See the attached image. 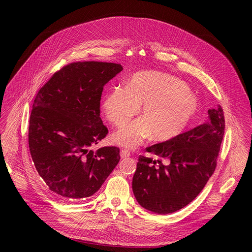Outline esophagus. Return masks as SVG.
<instances>
[{
	"mask_svg": "<svg viewBox=\"0 0 252 252\" xmlns=\"http://www.w3.org/2000/svg\"><path fill=\"white\" fill-rule=\"evenodd\" d=\"M130 154H129V152L127 151V150H122L121 151V157L122 158H126V157H128Z\"/></svg>",
	"mask_w": 252,
	"mask_h": 252,
	"instance_id": "obj_1",
	"label": "esophagus"
}]
</instances>
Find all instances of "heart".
Here are the masks:
<instances>
[{"label": "heart", "mask_w": 252, "mask_h": 252, "mask_svg": "<svg viewBox=\"0 0 252 252\" xmlns=\"http://www.w3.org/2000/svg\"><path fill=\"white\" fill-rule=\"evenodd\" d=\"M142 106L143 116L112 135L114 144L136 148L153 134L159 141L170 140L185 130L199 112L198 99L180 79L156 71H142L126 86L115 87L105 95L102 109L107 121L121 126Z\"/></svg>", "instance_id": "b5f03b06"}]
</instances>
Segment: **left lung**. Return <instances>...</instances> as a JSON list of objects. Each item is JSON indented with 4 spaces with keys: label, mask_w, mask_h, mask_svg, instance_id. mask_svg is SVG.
<instances>
[{
    "label": "left lung",
    "mask_w": 252,
    "mask_h": 252,
    "mask_svg": "<svg viewBox=\"0 0 252 252\" xmlns=\"http://www.w3.org/2000/svg\"><path fill=\"white\" fill-rule=\"evenodd\" d=\"M208 116V123L146 148L167 159L166 165L161 160L139 156L131 187L142 207L158 215L171 214L188 205L202 191L216 169L224 133L220 106L209 109Z\"/></svg>",
    "instance_id": "8db88e82"
}]
</instances>
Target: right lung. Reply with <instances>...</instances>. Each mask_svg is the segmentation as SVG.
<instances>
[{
	"instance_id": "add662e5",
	"label": "right lung",
	"mask_w": 252,
	"mask_h": 252,
	"mask_svg": "<svg viewBox=\"0 0 252 252\" xmlns=\"http://www.w3.org/2000/svg\"><path fill=\"white\" fill-rule=\"evenodd\" d=\"M123 69L116 63H70L53 74L33 101L31 155L39 177L63 201L94 195L121 159L117 147H90L108 134L100 100L103 87Z\"/></svg>"
}]
</instances>
